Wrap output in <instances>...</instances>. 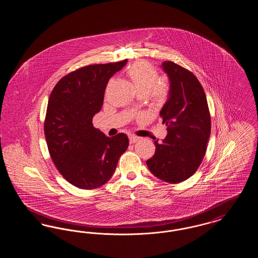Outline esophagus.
<instances>
[{
  "label": "esophagus",
  "instance_id": "1",
  "mask_svg": "<svg viewBox=\"0 0 258 258\" xmlns=\"http://www.w3.org/2000/svg\"><path fill=\"white\" fill-rule=\"evenodd\" d=\"M130 143L131 144H134V143H135V142H137L138 141V137H136V136H135V135H130Z\"/></svg>",
  "mask_w": 258,
  "mask_h": 258
}]
</instances>
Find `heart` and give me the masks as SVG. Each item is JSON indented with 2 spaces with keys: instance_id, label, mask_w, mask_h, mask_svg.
I'll use <instances>...</instances> for the list:
<instances>
[{
  "instance_id": "1",
  "label": "heart",
  "mask_w": 258,
  "mask_h": 258,
  "mask_svg": "<svg viewBox=\"0 0 258 258\" xmlns=\"http://www.w3.org/2000/svg\"><path fill=\"white\" fill-rule=\"evenodd\" d=\"M127 76L134 83L138 94L149 95L156 103H162L168 97V85L160 81L154 66L147 61H137L127 70Z\"/></svg>"
}]
</instances>
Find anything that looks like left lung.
Listing matches in <instances>:
<instances>
[{
    "label": "left lung",
    "instance_id": "1",
    "mask_svg": "<svg viewBox=\"0 0 258 258\" xmlns=\"http://www.w3.org/2000/svg\"><path fill=\"white\" fill-rule=\"evenodd\" d=\"M170 81L169 97L160 112L167 135L155 141V155L146 161L160 180L176 184L192 176L206 153L211 134V116L205 92L197 76L183 67L163 61Z\"/></svg>",
    "mask_w": 258,
    "mask_h": 258
}]
</instances>
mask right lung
<instances>
[{"label":"right lung","mask_w":258,"mask_h":258,"mask_svg":"<svg viewBox=\"0 0 258 258\" xmlns=\"http://www.w3.org/2000/svg\"><path fill=\"white\" fill-rule=\"evenodd\" d=\"M126 61L80 68L63 76L50 94L44 121L50 157L76 187L93 189L107 183L128 147L124 134L108 137L93 125L109 79Z\"/></svg>","instance_id":"obj_1"}]
</instances>
